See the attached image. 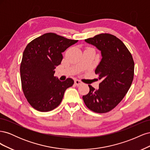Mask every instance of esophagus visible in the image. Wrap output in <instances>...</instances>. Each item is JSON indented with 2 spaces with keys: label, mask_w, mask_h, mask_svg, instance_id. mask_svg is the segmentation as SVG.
Listing matches in <instances>:
<instances>
[{
  "label": "esophagus",
  "mask_w": 150,
  "mask_h": 150,
  "mask_svg": "<svg viewBox=\"0 0 150 150\" xmlns=\"http://www.w3.org/2000/svg\"><path fill=\"white\" fill-rule=\"evenodd\" d=\"M82 82H81V81H79V80H78V79H76L75 81H74V84L76 85V86H80L81 84H82Z\"/></svg>",
  "instance_id": "1"
}]
</instances>
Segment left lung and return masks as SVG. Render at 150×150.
I'll list each match as a JSON object with an SVG mask.
<instances>
[{
  "label": "left lung",
  "mask_w": 150,
  "mask_h": 150,
  "mask_svg": "<svg viewBox=\"0 0 150 150\" xmlns=\"http://www.w3.org/2000/svg\"><path fill=\"white\" fill-rule=\"evenodd\" d=\"M101 51L102 59L95 74L102 79L99 89L88 85L89 92L83 96L90 110L97 113L110 111L118 104L132 84L134 63L124 43L110 34H100L85 39Z\"/></svg>",
  "instance_id": "left-lung-1"
}]
</instances>
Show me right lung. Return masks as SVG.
I'll return each instance as SVG.
<instances>
[{
    "mask_svg": "<svg viewBox=\"0 0 150 150\" xmlns=\"http://www.w3.org/2000/svg\"><path fill=\"white\" fill-rule=\"evenodd\" d=\"M77 42L50 33L35 38L26 46L20 67L22 88L35 110H53L60 104L65 91L73 85L71 78L61 81L54 74L62 60V52Z\"/></svg>",
    "mask_w": 150,
    "mask_h": 150,
    "instance_id": "right-lung-1",
    "label": "right lung"
}]
</instances>
